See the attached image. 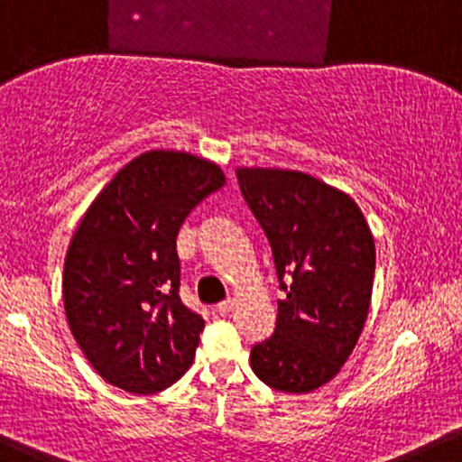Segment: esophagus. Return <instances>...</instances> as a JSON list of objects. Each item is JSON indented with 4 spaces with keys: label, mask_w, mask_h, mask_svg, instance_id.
<instances>
[{
    "label": "esophagus",
    "mask_w": 462,
    "mask_h": 462,
    "mask_svg": "<svg viewBox=\"0 0 462 462\" xmlns=\"http://www.w3.org/2000/svg\"><path fill=\"white\" fill-rule=\"evenodd\" d=\"M232 309H235V300H232V298H227V300H223V302H219V305H217V311H219L221 316H227Z\"/></svg>",
    "instance_id": "1"
}]
</instances>
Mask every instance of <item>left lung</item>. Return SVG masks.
Segmentation results:
<instances>
[{
    "mask_svg": "<svg viewBox=\"0 0 462 462\" xmlns=\"http://www.w3.org/2000/svg\"><path fill=\"white\" fill-rule=\"evenodd\" d=\"M236 177L287 293L273 336L252 348V371L282 393H313L339 373L366 324L371 226L348 192L302 171L239 166Z\"/></svg>",
    "mask_w": 462,
    "mask_h": 462,
    "instance_id": "8db88e82",
    "label": "left lung"
}]
</instances>
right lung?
I'll list each match as a JSON object with an SVG mask.
<instances>
[{
  "mask_svg": "<svg viewBox=\"0 0 462 462\" xmlns=\"http://www.w3.org/2000/svg\"><path fill=\"white\" fill-rule=\"evenodd\" d=\"M223 184L215 162L153 149L123 166L85 210L65 254V318L111 386L153 394L190 368L204 320L177 293V232Z\"/></svg>",
  "mask_w": 462,
  "mask_h": 462,
  "instance_id": "add662e5",
  "label": "right lung"
}]
</instances>
